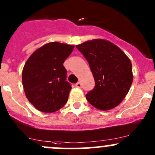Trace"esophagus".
<instances>
[{
  "instance_id": "esophagus-1",
  "label": "esophagus",
  "mask_w": 155,
  "mask_h": 155,
  "mask_svg": "<svg viewBox=\"0 0 155 155\" xmlns=\"http://www.w3.org/2000/svg\"><path fill=\"white\" fill-rule=\"evenodd\" d=\"M75 86H76V87H78V88H79V89H81V87H82V85H81V84L80 82H78L77 84H75Z\"/></svg>"
}]
</instances>
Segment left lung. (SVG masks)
<instances>
[{
	"label": "left lung",
	"mask_w": 155,
	"mask_h": 155,
	"mask_svg": "<svg viewBox=\"0 0 155 155\" xmlns=\"http://www.w3.org/2000/svg\"><path fill=\"white\" fill-rule=\"evenodd\" d=\"M88 61L95 86L86 94L90 104L101 110H109L121 103L133 81L129 58L116 45L102 39L76 46Z\"/></svg>",
	"instance_id": "left-lung-1"
}]
</instances>
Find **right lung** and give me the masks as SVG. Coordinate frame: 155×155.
Returning <instances> with one entry per match:
<instances>
[{
  "instance_id": "right-lung-1",
  "label": "right lung",
  "mask_w": 155,
  "mask_h": 155,
  "mask_svg": "<svg viewBox=\"0 0 155 155\" xmlns=\"http://www.w3.org/2000/svg\"><path fill=\"white\" fill-rule=\"evenodd\" d=\"M74 46L51 42L36 50L27 60L22 71L25 94L36 109L54 112L66 104L71 84L66 81L64 63Z\"/></svg>"
}]
</instances>
